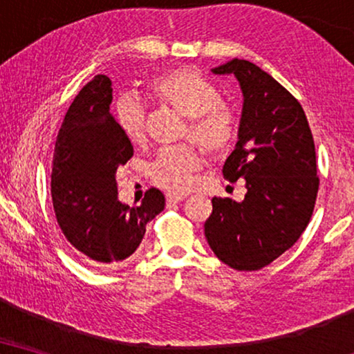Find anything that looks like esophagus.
Returning a JSON list of instances; mask_svg holds the SVG:
<instances>
[{"label":"esophagus","instance_id":"1","mask_svg":"<svg viewBox=\"0 0 354 354\" xmlns=\"http://www.w3.org/2000/svg\"><path fill=\"white\" fill-rule=\"evenodd\" d=\"M187 198V195H183V193H167L166 195V201L169 205H176V203H180Z\"/></svg>","mask_w":354,"mask_h":354}]
</instances>
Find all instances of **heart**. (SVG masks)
Returning a JSON list of instances; mask_svg holds the SVG:
<instances>
[{
    "mask_svg": "<svg viewBox=\"0 0 354 354\" xmlns=\"http://www.w3.org/2000/svg\"><path fill=\"white\" fill-rule=\"evenodd\" d=\"M148 95L187 118L183 133L209 156L227 151L239 132L234 108L221 101L217 86L192 69H174L148 82ZM115 122L130 143L145 133V108L135 96H122L115 104ZM200 158L190 147H172L158 154L151 167L153 180L171 192L192 187Z\"/></svg>",
    "mask_w": 354,
    "mask_h": 354,
    "instance_id": "1",
    "label": "heart"
}]
</instances>
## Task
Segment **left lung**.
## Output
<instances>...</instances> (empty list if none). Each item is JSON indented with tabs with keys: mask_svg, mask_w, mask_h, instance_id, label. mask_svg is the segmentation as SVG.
Listing matches in <instances>:
<instances>
[{
	"mask_svg": "<svg viewBox=\"0 0 354 354\" xmlns=\"http://www.w3.org/2000/svg\"><path fill=\"white\" fill-rule=\"evenodd\" d=\"M235 75L241 108L239 142L222 174L243 178V201L212 198L205 235L222 263L258 270L292 248L309 224L319 178L311 129L301 104L253 62L232 59L211 69Z\"/></svg>",
	"mask_w": 354,
	"mask_h": 354,
	"instance_id": "1",
	"label": "left lung"
}]
</instances>
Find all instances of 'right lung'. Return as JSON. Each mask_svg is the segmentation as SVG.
<instances>
[{"label":"right lung","instance_id":"right-lung-1","mask_svg":"<svg viewBox=\"0 0 354 354\" xmlns=\"http://www.w3.org/2000/svg\"><path fill=\"white\" fill-rule=\"evenodd\" d=\"M113 86L95 75L72 101L57 133L51 169V200L67 241L96 264L127 259L142 243L147 224L166 200L149 188L138 206L118 200L115 172L133 156L109 104Z\"/></svg>","mask_w":354,"mask_h":354}]
</instances>
